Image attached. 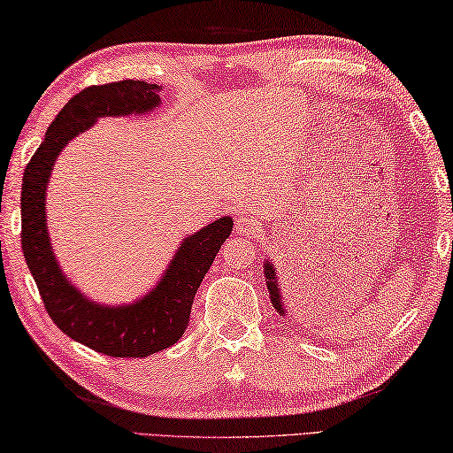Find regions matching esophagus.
<instances>
[{"label": "esophagus", "mask_w": 453, "mask_h": 453, "mask_svg": "<svg viewBox=\"0 0 453 453\" xmlns=\"http://www.w3.org/2000/svg\"><path fill=\"white\" fill-rule=\"evenodd\" d=\"M257 226V219L250 212H242L234 219V231L236 234H250Z\"/></svg>", "instance_id": "esophagus-1"}]
</instances>
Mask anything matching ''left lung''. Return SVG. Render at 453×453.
<instances>
[{"label": "left lung", "instance_id": "8db88e82", "mask_svg": "<svg viewBox=\"0 0 453 453\" xmlns=\"http://www.w3.org/2000/svg\"><path fill=\"white\" fill-rule=\"evenodd\" d=\"M265 279H266V288H269V296H271L273 307L279 311V315L285 317V313H287L285 299H283V293H280V287H279V280H277L275 265H273L271 261H265Z\"/></svg>", "mask_w": 453, "mask_h": 453}]
</instances>
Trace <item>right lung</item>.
I'll use <instances>...</instances> for the list:
<instances>
[{
  "label": "right lung",
  "instance_id": "right-lung-1",
  "mask_svg": "<svg viewBox=\"0 0 453 453\" xmlns=\"http://www.w3.org/2000/svg\"><path fill=\"white\" fill-rule=\"evenodd\" d=\"M160 90L158 84L140 80L81 90L48 126L21 182V249L43 307L65 335L110 357H148L184 335L198 287L233 231V219L222 217L188 234L157 287L130 305L108 307L90 301L59 269L46 225L48 180L59 152L98 118L152 112L160 104Z\"/></svg>",
  "mask_w": 453,
  "mask_h": 453
}]
</instances>
